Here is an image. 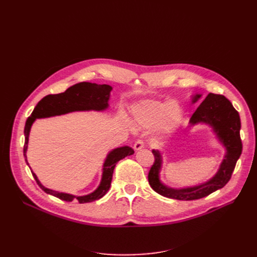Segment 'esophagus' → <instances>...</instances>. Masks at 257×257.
Listing matches in <instances>:
<instances>
[{
	"mask_svg": "<svg viewBox=\"0 0 257 257\" xmlns=\"http://www.w3.org/2000/svg\"><path fill=\"white\" fill-rule=\"evenodd\" d=\"M133 148H134V150H136V151H140V150L143 149V148H145V144H144L143 141L139 140V141L136 142V144H134Z\"/></svg>",
	"mask_w": 257,
	"mask_h": 257,
	"instance_id": "1",
	"label": "esophagus"
}]
</instances>
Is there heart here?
I'll use <instances>...</instances> for the list:
<instances>
[{
  "label": "heart",
  "mask_w": 257,
  "mask_h": 257,
  "mask_svg": "<svg viewBox=\"0 0 257 257\" xmlns=\"http://www.w3.org/2000/svg\"><path fill=\"white\" fill-rule=\"evenodd\" d=\"M132 115L137 123L149 130H157L168 134L178 126L182 117V109L176 101L168 103L147 99L132 105Z\"/></svg>",
  "instance_id": "b5f03b06"
}]
</instances>
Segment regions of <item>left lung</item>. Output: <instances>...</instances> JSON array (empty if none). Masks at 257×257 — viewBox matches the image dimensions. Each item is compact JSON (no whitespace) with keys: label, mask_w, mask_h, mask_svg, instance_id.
Masks as SVG:
<instances>
[{"label":"left lung","mask_w":257,"mask_h":257,"mask_svg":"<svg viewBox=\"0 0 257 257\" xmlns=\"http://www.w3.org/2000/svg\"><path fill=\"white\" fill-rule=\"evenodd\" d=\"M201 97L202 94H195L192 102H198ZM198 124H206L211 127L218 141L225 148L226 153L218 172L209 180L199 185L182 188L170 187L161 182L159 177L163 157L158 150H152L155 160L148 175V180L150 186L159 195L176 200H197L220 190L230 180L242 149L239 137L240 118L238 112L234 109L231 102L222 94L209 93L190 119V126Z\"/></svg>","instance_id":"obj_1"}]
</instances>
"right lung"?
Instances as JSON below:
<instances>
[{"mask_svg":"<svg viewBox=\"0 0 257 257\" xmlns=\"http://www.w3.org/2000/svg\"><path fill=\"white\" fill-rule=\"evenodd\" d=\"M112 87L107 84H97L90 82H80L67 88L64 92L58 94H48L45 98L40 100L35 106L33 112L26 120L25 125V146H24V156L27 165V149H28L29 134L31 127L36 118H45L55 115H61L65 113H70L74 111H104L106 110L109 104L110 91ZM134 153L133 149L129 146H124L115 148L107 154L106 159L103 164L102 178L99 186L92 193L84 196H75L66 193H59L56 191L50 190L44 186L38 180L35 173H32L34 179L40 188L47 194H50L54 197H57L63 201L72 202L74 199H77L79 203H88L94 200L102 198L109 190L112 180V174L115 167V164L118 160L125 158L128 155Z\"/></svg>","mask_w":257,"mask_h":257,"instance_id":"add662e5","label":"right lung"}]
</instances>
